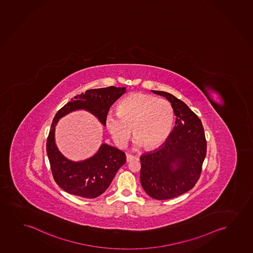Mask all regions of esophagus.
<instances>
[{"mask_svg":"<svg viewBox=\"0 0 253 253\" xmlns=\"http://www.w3.org/2000/svg\"><path fill=\"white\" fill-rule=\"evenodd\" d=\"M126 158H127V162H128V163L133 161V160H136V159H138V158L136 157V156H133V155L130 154H127Z\"/></svg>","mask_w":253,"mask_h":253,"instance_id":"esophagus-1","label":"esophagus"}]
</instances>
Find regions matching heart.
Segmentation results:
<instances>
[{
	"label": "heart",
	"instance_id": "heart-1",
	"mask_svg": "<svg viewBox=\"0 0 253 253\" xmlns=\"http://www.w3.org/2000/svg\"><path fill=\"white\" fill-rule=\"evenodd\" d=\"M105 125L118 146H125L132 128L135 145L151 150L165 143L172 131L174 110L165 99L134 93L122 99L117 115L109 114Z\"/></svg>",
	"mask_w": 253,
	"mask_h": 253
}]
</instances>
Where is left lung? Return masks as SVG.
Here are the masks:
<instances>
[{"mask_svg": "<svg viewBox=\"0 0 253 253\" xmlns=\"http://www.w3.org/2000/svg\"><path fill=\"white\" fill-rule=\"evenodd\" d=\"M151 91L171 103L176 125L164 144L141 156L140 180L150 197L167 200L195 186L207 145L201 120L185 103L167 92Z\"/></svg>", "mask_w": 253, "mask_h": 253, "instance_id": "1", "label": "left lung"}]
</instances>
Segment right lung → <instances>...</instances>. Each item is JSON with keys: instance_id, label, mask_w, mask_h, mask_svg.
Segmentation results:
<instances>
[{"instance_id": "obj_1", "label": "right lung", "mask_w": 253, "mask_h": 253, "mask_svg": "<svg viewBox=\"0 0 253 253\" xmlns=\"http://www.w3.org/2000/svg\"><path fill=\"white\" fill-rule=\"evenodd\" d=\"M126 92V88L110 86L88 89L77 95L55 114L47 140V154L55 183L63 191L82 198H95L109 188L117 170L126 163L125 153L103 143L91 158L73 162L59 151L55 142V128L60 118L77 110H87L105 126L110 108Z\"/></svg>"}]
</instances>
